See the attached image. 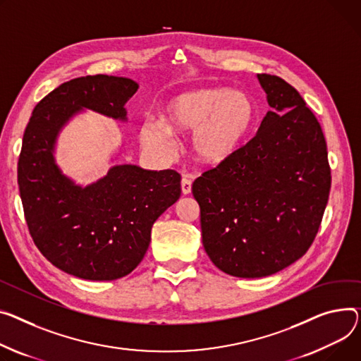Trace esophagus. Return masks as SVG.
I'll return each mask as SVG.
<instances>
[{
  "label": "esophagus",
  "mask_w": 361,
  "mask_h": 361,
  "mask_svg": "<svg viewBox=\"0 0 361 361\" xmlns=\"http://www.w3.org/2000/svg\"><path fill=\"white\" fill-rule=\"evenodd\" d=\"M181 191H183V195L191 193V180H188L187 177H183V180H181Z\"/></svg>",
  "instance_id": "esophagus-1"
}]
</instances>
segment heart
<instances>
[{"label": "heart", "mask_w": 361, "mask_h": 361, "mask_svg": "<svg viewBox=\"0 0 361 361\" xmlns=\"http://www.w3.org/2000/svg\"><path fill=\"white\" fill-rule=\"evenodd\" d=\"M257 122V106L245 92L222 87L187 91L168 102L162 123L145 122L142 142L152 149H171V134L191 136V152L204 165L229 161L243 148Z\"/></svg>", "instance_id": "1"}]
</instances>
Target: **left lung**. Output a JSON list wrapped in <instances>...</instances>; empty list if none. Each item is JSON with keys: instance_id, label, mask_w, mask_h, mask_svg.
Returning <instances> with one entry per match:
<instances>
[{"instance_id": "8db88e82", "label": "left lung", "mask_w": 361, "mask_h": 361, "mask_svg": "<svg viewBox=\"0 0 361 361\" xmlns=\"http://www.w3.org/2000/svg\"><path fill=\"white\" fill-rule=\"evenodd\" d=\"M257 77L273 110L252 139L191 188L204 251L219 270L244 279L274 274L305 255L331 188L318 118L289 82Z\"/></svg>"}]
</instances>
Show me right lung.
Segmentation results:
<instances>
[{"label": "right lung", "instance_id": "right-lung-1", "mask_svg": "<svg viewBox=\"0 0 361 361\" xmlns=\"http://www.w3.org/2000/svg\"><path fill=\"white\" fill-rule=\"evenodd\" d=\"M137 84L123 77L87 75L61 84L35 107L23 135L17 181L35 245L59 270L85 280L128 276L145 257L151 229L181 195L174 170L116 165L80 187L54 159L61 128L81 109L126 118Z\"/></svg>", "mask_w": 361, "mask_h": 361}]
</instances>
